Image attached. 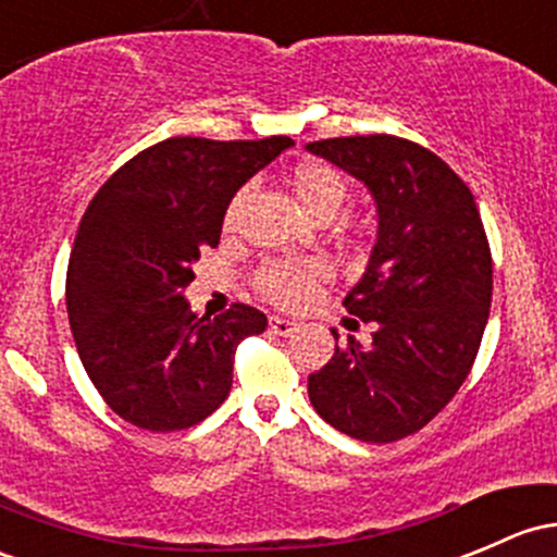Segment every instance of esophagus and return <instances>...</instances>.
Instances as JSON below:
<instances>
[{"label": "esophagus", "instance_id": "obj_1", "mask_svg": "<svg viewBox=\"0 0 557 557\" xmlns=\"http://www.w3.org/2000/svg\"><path fill=\"white\" fill-rule=\"evenodd\" d=\"M271 332L281 334V337H292L295 332H300V324H297V321L284 319V315H271Z\"/></svg>", "mask_w": 557, "mask_h": 557}]
</instances>
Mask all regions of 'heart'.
<instances>
[{
  "mask_svg": "<svg viewBox=\"0 0 557 557\" xmlns=\"http://www.w3.org/2000/svg\"><path fill=\"white\" fill-rule=\"evenodd\" d=\"M292 190L310 218L332 220L348 199V181L343 172L334 170L324 161H308L292 172ZM244 194L233 199L228 209V223L236 220L238 207H242ZM329 276L324 262H295V260H276L262 265L257 273V289L284 308H302L315 297L319 284Z\"/></svg>",
  "mask_w": 557,
  "mask_h": 557,
  "instance_id": "heart-1",
  "label": "heart"
}]
</instances>
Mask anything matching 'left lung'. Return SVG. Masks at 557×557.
I'll return each mask as SVG.
<instances>
[{"instance_id": "1", "label": "left lung", "mask_w": 557, "mask_h": 557, "mask_svg": "<svg viewBox=\"0 0 557 557\" xmlns=\"http://www.w3.org/2000/svg\"><path fill=\"white\" fill-rule=\"evenodd\" d=\"M305 148L361 181L376 205L369 265L343 302L374 326L372 343L337 345L308 376L310 404L350 438L393 444L457 396L481 348L492 308L481 212L444 159L404 137H329Z\"/></svg>"}]
</instances>
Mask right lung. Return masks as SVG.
<instances>
[{"label": "right lung", "mask_w": 557, "mask_h": 557, "mask_svg": "<svg viewBox=\"0 0 557 557\" xmlns=\"http://www.w3.org/2000/svg\"><path fill=\"white\" fill-rule=\"evenodd\" d=\"M292 137H170L146 148L89 201L65 273V308L85 372L111 411L151 433L194 428L231 393L233 352L265 313L231 305L196 315L183 289L220 244L236 190Z\"/></svg>", "instance_id": "obj_1"}]
</instances>
